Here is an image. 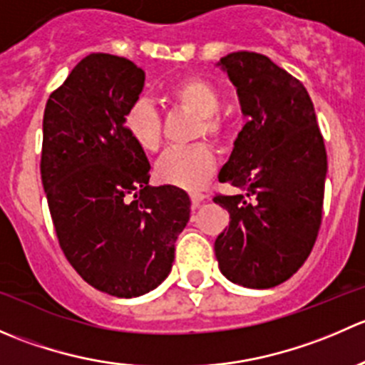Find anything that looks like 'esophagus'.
Here are the masks:
<instances>
[{
  "instance_id": "esophagus-1",
  "label": "esophagus",
  "mask_w": 365,
  "mask_h": 365,
  "mask_svg": "<svg viewBox=\"0 0 365 365\" xmlns=\"http://www.w3.org/2000/svg\"><path fill=\"white\" fill-rule=\"evenodd\" d=\"M205 200H206L205 194H201V192H190V201H192L194 208H197V206L203 203Z\"/></svg>"
}]
</instances>
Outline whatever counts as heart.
Instances as JSON below:
<instances>
[{
  "label": "heart",
  "instance_id": "1",
  "mask_svg": "<svg viewBox=\"0 0 365 365\" xmlns=\"http://www.w3.org/2000/svg\"><path fill=\"white\" fill-rule=\"evenodd\" d=\"M168 97L178 108L200 116L196 135H208L217 143L226 139V121L219 116L220 91L203 77L190 76L176 81L168 90ZM123 128L138 148L155 153L162 145V118L150 98H135L123 114ZM217 157L206 143L168 150L155 165L157 180L180 189H200L215 173Z\"/></svg>",
  "mask_w": 365,
  "mask_h": 365
}]
</instances>
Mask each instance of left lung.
<instances>
[{
    "instance_id": "1",
    "label": "left lung",
    "mask_w": 365,
    "mask_h": 365,
    "mask_svg": "<svg viewBox=\"0 0 365 365\" xmlns=\"http://www.w3.org/2000/svg\"><path fill=\"white\" fill-rule=\"evenodd\" d=\"M217 65L237 88L247 123L219 173L220 182L244 194L213 197L230 212L215 256L235 284L274 288L314 247L325 194V143L304 84L270 58L238 51Z\"/></svg>"
}]
</instances>
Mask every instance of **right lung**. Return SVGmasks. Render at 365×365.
I'll return each instance as SVG.
<instances>
[{
    "label": "right lung",
    "instance_id": "obj_1",
    "mask_svg": "<svg viewBox=\"0 0 365 365\" xmlns=\"http://www.w3.org/2000/svg\"><path fill=\"white\" fill-rule=\"evenodd\" d=\"M145 70L95 53L81 60L43 111L42 173L58 242L77 274L108 295L152 292L169 275L190 200L150 185L146 153L123 128Z\"/></svg>",
    "mask_w": 365,
    "mask_h": 365
}]
</instances>
